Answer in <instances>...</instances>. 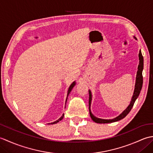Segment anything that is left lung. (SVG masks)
<instances>
[{
	"label": "left lung",
	"mask_w": 153,
	"mask_h": 153,
	"mask_svg": "<svg viewBox=\"0 0 153 153\" xmlns=\"http://www.w3.org/2000/svg\"><path fill=\"white\" fill-rule=\"evenodd\" d=\"M134 38L136 39V38L134 37ZM139 64L138 66V70L137 71V76H136V80H135V89H134V95L131 98V100L129 104V106L127 107V108L123 110L122 113L120 114L116 117L115 118H113L111 120H105V119H101V118H98L94 116L91 110V100H92V94L91 91L89 90V114L90 116L91 119L93 120L94 122L98 123H112V122H115L117 121H119V120L123 119V118L128 114V113L130 112L133 106H134L135 101L136 99H137V97L139 95V93L141 92V90L143 86V75H142V71L143 70V57L142 56L141 51V50L139 51Z\"/></svg>",
	"instance_id": "left-lung-1"
}]
</instances>
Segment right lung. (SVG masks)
Returning a JSON list of instances; mask_svg holds the SVG:
<instances>
[{
  "label": "right lung",
  "mask_w": 153,
  "mask_h": 153,
  "mask_svg": "<svg viewBox=\"0 0 153 153\" xmlns=\"http://www.w3.org/2000/svg\"><path fill=\"white\" fill-rule=\"evenodd\" d=\"M76 85V82H74L72 83L70 85V87H69V89H68V94H67V98H66V101H67V99H68V95H69V94H70V93L71 92V89H73V87H74V85ZM64 114H62V116L60 118L58 119V120H56V121H55V122H52V123H48V124H54V123H58V122L59 121H60V120H62L63 119V118H64Z\"/></svg>",
  "instance_id": "right-lung-1"
}]
</instances>
